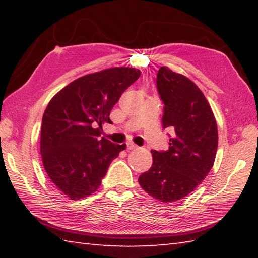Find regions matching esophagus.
I'll return each instance as SVG.
<instances>
[{
	"label": "esophagus",
	"mask_w": 258,
	"mask_h": 258,
	"mask_svg": "<svg viewBox=\"0 0 258 258\" xmlns=\"http://www.w3.org/2000/svg\"><path fill=\"white\" fill-rule=\"evenodd\" d=\"M126 146H127V150H137L139 148L137 145H134L133 142H127L126 143Z\"/></svg>",
	"instance_id": "obj_1"
}]
</instances>
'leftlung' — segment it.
<instances>
[{
  "mask_svg": "<svg viewBox=\"0 0 258 258\" xmlns=\"http://www.w3.org/2000/svg\"><path fill=\"white\" fill-rule=\"evenodd\" d=\"M157 89L164 102L163 127L174 131L167 151L152 150V166L139 183L148 195L164 203L191 194L211 171L218 133L207 99L184 75L160 67Z\"/></svg>",
  "mask_w": 258,
  "mask_h": 258,
  "instance_id": "1",
  "label": "left lung"
}]
</instances>
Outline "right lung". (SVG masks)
<instances>
[{"instance_id": "add662e5", "label": "right lung", "mask_w": 258, "mask_h": 258, "mask_svg": "<svg viewBox=\"0 0 258 258\" xmlns=\"http://www.w3.org/2000/svg\"><path fill=\"white\" fill-rule=\"evenodd\" d=\"M141 75L113 67L77 78L47 104L42 119L41 155L47 176L73 200L89 197L101 185L111 161L126 145L100 139L102 124L120 95Z\"/></svg>"}]
</instances>
